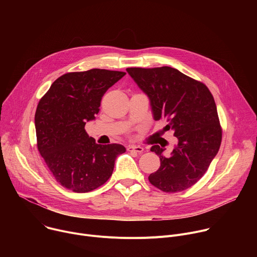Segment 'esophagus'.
Listing matches in <instances>:
<instances>
[{"instance_id": "34e87169", "label": "esophagus", "mask_w": 257, "mask_h": 257, "mask_svg": "<svg viewBox=\"0 0 257 257\" xmlns=\"http://www.w3.org/2000/svg\"><path fill=\"white\" fill-rule=\"evenodd\" d=\"M127 151L128 152H134V153H137V154H142L143 153V148H141V146L139 145H129L127 148Z\"/></svg>"}]
</instances>
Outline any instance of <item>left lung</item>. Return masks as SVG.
<instances>
[{"label":"left lung","instance_id":"8db88e82","mask_svg":"<svg viewBox=\"0 0 257 257\" xmlns=\"http://www.w3.org/2000/svg\"><path fill=\"white\" fill-rule=\"evenodd\" d=\"M129 75L148 94L156 121H166V130L178 138L170 157L153 145L161 160L159 170L149 180L160 190L175 193L186 190L207 171L222 142V127L216 105L207 86L175 68H127Z\"/></svg>","mask_w":257,"mask_h":257}]
</instances>
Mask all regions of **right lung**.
Returning <instances> with one entry per match:
<instances>
[{"mask_svg": "<svg viewBox=\"0 0 257 257\" xmlns=\"http://www.w3.org/2000/svg\"><path fill=\"white\" fill-rule=\"evenodd\" d=\"M125 74L105 69L66 73L36 107L38 150L59 184L73 192H89L104 184L117 157L126 152L121 144H97L84 129L99 112L102 95Z\"/></svg>", "mask_w": 257, "mask_h": 257, "instance_id": "right-lung-1", "label": "right lung"}]
</instances>
